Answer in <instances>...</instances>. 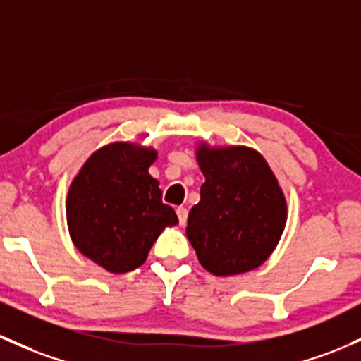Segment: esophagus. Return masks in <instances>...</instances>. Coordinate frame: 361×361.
<instances>
[{
	"instance_id": "obj_1",
	"label": "esophagus",
	"mask_w": 361,
	"mask_h": 361,
	"mask_svg": "<svg viewBox=\"0 0 361 361\" xmlns=\"http://www.w3.org/2000/svg\"><path fill=\"white\" fill-rule=\"evenodd\" d=\"M176 214H178V219H180V224H187V219H188V211L185 207H178L176 209Z\"/></svg>"
}]
</instances>
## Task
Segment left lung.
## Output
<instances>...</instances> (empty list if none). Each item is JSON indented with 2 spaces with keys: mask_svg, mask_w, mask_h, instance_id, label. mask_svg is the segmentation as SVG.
<instances>
[{
  "mask_svg": "<svg viewBox=\"0 0 361 361\" xmlns=\"http://www.w3.org/2000/svg\"><path fill=\"white\" fill-rule=\"evenodd\" d=\"M205 181L188 214L187 238L205 271L236 276L260 267L276 250L288 205L259 150L245 145L195 147Z\"/></svg>",
  "mask_w": 361,
  "mask_h": 361,
  "instance_id": "1",
  "label": "left lung"
}]
</instances>
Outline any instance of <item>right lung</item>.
<instances>
[{"mask_svg":"<svg viewBox=\"0 0 361 361\" xmlns=\"http://www.w3.org/2000/svg\"><path fill=\"white\" fill-rule=\"evenodd\" d=\"M157 150L132 142H111L94 150L66 195V224L77 250L113 274L147 260L154 241L178 224L162 204L159 181L149 174Z\"/></svg>","mask_w":361,"mask_h":361,"instance_id":"right-lung-1","label":"right lung"}]
</instances>
